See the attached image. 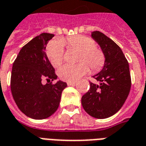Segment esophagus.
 I'll use <instances>...</instances> for the list:
<instances>
[{"mask_svg":"<svg viewBox=\"0 0 146 146\" xmlns=\"http://www.w3.org/2000/svg\"><path fill=\"white\" fill-rule=\"evenodd\" d=\"M75 84H76V82L74 81H69L67 82V85L68 86H73V85H75Z\"/></svg>","mask_w":146,"mask_h":146,"instance_id":"esophagus-1","label":"esophagus"}]
</instances>
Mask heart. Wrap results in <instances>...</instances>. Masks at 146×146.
<instances>
[{"instance_id": "heart-1", "label": "heart", "mask_w": 146, "mask_h": 146, "mask_svg": "<svg viewBox=\"0 0 146 146\" xmlns=\"http://www.w3.org/2000/svg\"><path fill=\"white\" fill-rule=\"evenodd\" d=\"M66 45L70 50L79 51L76 65H64L58 70V75L65 81H75L89 71V66L93 71H98L103 67L105 56L103 51L96 46L93 38L85 35H76L60 42H52L47 47L46 55L54 67L61 64L64 57L62 45Z\"/></svg>"}]
</instances>
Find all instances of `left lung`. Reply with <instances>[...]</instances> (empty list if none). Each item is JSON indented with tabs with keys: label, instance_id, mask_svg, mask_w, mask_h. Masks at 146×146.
Here are the masks:
<instances>
[{
	"label": "left lung",
	"instance_id": "obj_1",
	"mask_svg": "<svg viewBox=\"0 0 146 146\" xmlns=\"http://www.w3.org/2000/svg\"><path fill=\"white\" fill-rule=\"evenodd\" d=\"M91 37L102 49L105 62L100 73L93 76L98 84L90 82V90L82 97V106L87 114L103 119L119 111L130 92L129 65L122 50L102 32L95 31Z\"/></svg>",
	"mask_w": 146,
	"mask_h": 146
}]
</instances>
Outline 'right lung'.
Masks as SVG:
<instances>
[{
  "mask_svg": "<svg viewBox=\"0 0 146 146\" xmlns=\"http://www.w3.org/2000/svg\"><path fill=\"white\" fill-rule=\"evenodd\" d=\"M53 34L42 33L22 47L13 63L11 90L17 106L33 119H45L59 108L62 90L67 84L57 79L48 59L46 47ZM46 78L48 84H42Z\"/></svg>",
  "mask_w": 146,
  "mask_h": 146,
  "instance_id": "obj_1",
  "label": "right lung"
}]
</instances>
